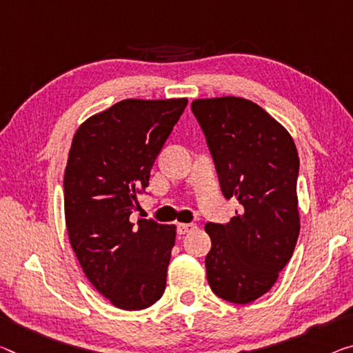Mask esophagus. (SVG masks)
I'll list each match as a JSON object with an SVG mask.
<instances>
[{"label":"esophagus","instance_id":"34e87169","mask_svg":"<svg viewBox=\"0 0 353 353\" xmlns=\"http://www.w3.org/2000/svg\"><path fill=\"white\" fill-rule=\"evenodd\" d=\"M195 227H197L195 224H178V227H176L178 235H186V233L192 232Z\"/></svg>","mask_w":353,"mask_h":353}]
</instances>
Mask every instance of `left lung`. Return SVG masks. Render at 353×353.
Segmentation results:
<instances>
[{
  "instance_id": "8db88e82",
  "label": "left lung",
  "mask_w": 353,
  "mask_h": 353,
  "mask_svg": "<svg viewBox=\"0 0 353 353\" xmlns=\"http://www.w3.org/2000/svg\"><path fill=\"white\" fill-rule=\"evenodd\" d=\"M225 199L240 210L227 224L208 222L205 259L211 290L246 305L273 287L300 235L296 180L300 170L290 134L262 107L225 96L192 102Z\"/></svg>"
}]
</instances>
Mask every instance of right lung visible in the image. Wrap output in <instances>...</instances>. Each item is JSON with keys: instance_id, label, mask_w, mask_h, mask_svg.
<instances>
[{"instance_id": "add662e5", "label": "right lung", "mask_w": 353, "mask_h": 353, "mask_svg": "<svg viewBox=\"0 0 353 353\" xmlns=\"http://www.w3.org/2000/svg\"><path fill=\"white\" fill-rule=\"evenodd\" d=\"M188 99H124L77 129L64 172L69 241L94 289L124 311L165 290L175 225L129 218Z\"/></svg>"}]
</instances>
